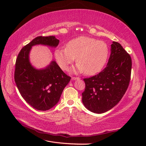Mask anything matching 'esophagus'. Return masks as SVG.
Instances as JSON below:
<instances>
[{
	"label": "esophagus",
	"instance_id": "obj_1",
	"mask_svg": "<svg viewBox=\"0 0 146 146\" xmlns=\"http://www.w3.org/2000/svg\"><path fill=\"white\" fill-rule=\"evenodd\" d=\"M80 77H72L71 79L72 80H78V79H80Z\"/></svg>",
	"mask_w": 146,
	"mask_h": 146
}]
</instances>
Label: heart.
Returning a JSON list of instances; mask_svg holds the SVG:
<instances>
[{"label": "heart", "mask_w": 146, "mask_h": 146, "mask_svg": "<svg viewBox=\"0 0 146 146\" xmlns=\"http://www.w3.org/2000/svg\"><path fill=\"white\" fill-rule=\"evenodd\" d=\"M108 54V47L104 41L80 36L70 40L66 47L56 49L55 57L57 63L64 70H67L77 58V71L91 76L102 69Z\"/></svg>", "instance_id": "b5f03b06"}]
</instances>
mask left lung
I'll list each match as a JSON object with an SVG mask.
<instances>
[{
	"mask_svg": "<svg viewBox=\"0 0 146 146\" xmlns=\"http://www.w3.org/2000/svg\"><path fill=\"white\" fill-rule=\"evenodd\" d=\"M111 54L105 68L98 74L83 79L85 89L82 102L90 111L103 113L111 110L121 100L129 87L131 58L117 42L111 44Z\"/></svg>",
	"mask_w": 146,
	"mask_h": 146,
	"instance_id": "obj_1",
	"label": "left lung"
}]
</instances>
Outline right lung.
Returning a JSON list of instances; mask_svg holds the SVG:
<instances>
[{"label":"right lung","mask_w":146,"mask_h":146,"mask_svg":"<svg viewBox=\"0 0 146 146\" xmlns=\"http://www.w3.org/2000/svg\"><path fill=\"white\" fill-rule=\"evenodd\" d=\"M58 43V39L54 36H37L22 48L16 58L15 70L16 86L24 99L38 110L46 111L58 103L70 77L54 61L44 69H35L29 62V52L34 45L56 47Z\"/></svg>","instance_id":"obj_1"}]
</instances>
